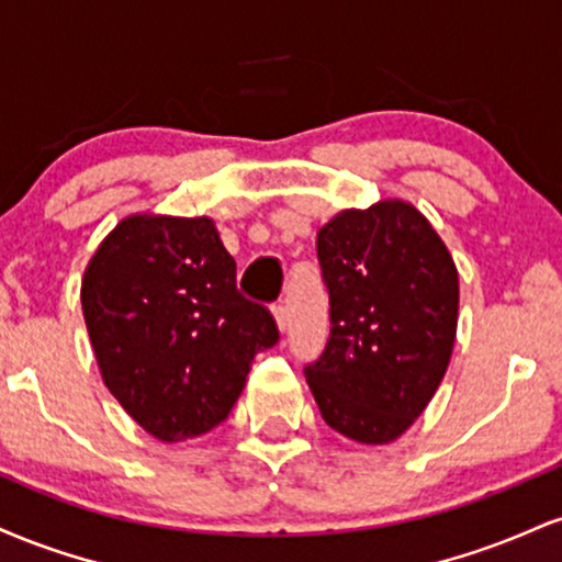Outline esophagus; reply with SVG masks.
<instances>
[{
  "label": "esophagus",
  "instance_id": "esophagus-1",
  "mask_svg": "<svg viewBox=\"0 0 562 562\" xmlns=\"http://www.w3.org/2000/svg\"><path fill=\"white\" fill-rule=\"evenodd\" d=\"M272 312H274L277 327H280V330L285 333V330H288V306H285V303H274Z\"/></svg>",
  "mask_w": 562,
  "mask_h": 562
}]
</instances>
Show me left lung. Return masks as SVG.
<instances>
[{"label": "left lung", "mask_w": 562, "mask_h": 562, "mask_svg": "<svg viewBox=\"0 0 562 562\" xmlns=\"http://www.w3.org/2000/svg\"><path fill=\"white\" fill-rule=\"evenodd\" d=\"M330 293V338L303 367L333 430L391 443L428 406L457 335L460 277L447 245L415 205L380 200L317 232Z\"/></svg>", "instance_id": "8db88e82"}]
</instances>
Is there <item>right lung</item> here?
<instances>
[{
	"mask_svg": "<svg viewBox=\"0 0 562 562\" xmlns=\"http://www.w3.org/2000/svg\"><path fill=\"white\" fill-rule=\"evenodd\" d=\"M81 306L108 391L166 443L227 420L254 357L280 340L209 216H126L94 250Z\"/></svg>",
	"mask_w": 562,
	"mask_h": 562,
	"instance_id": "add662e5",
	"label": "right lung"
}]
</instances>
